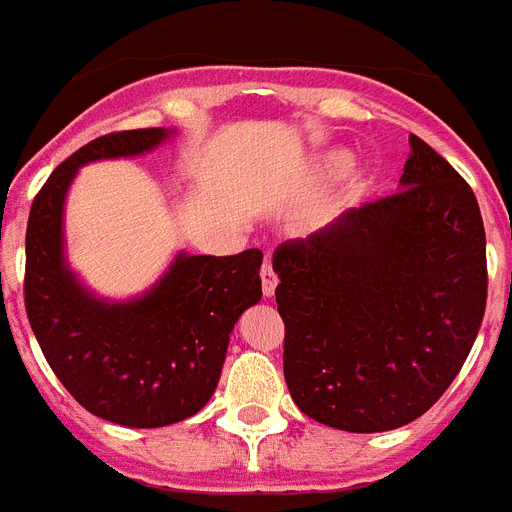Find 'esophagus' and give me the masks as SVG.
Here are the masks:
<instances>
[{
	"label": "esophagus",
	"instance_id": "1",
	"mask_svg": "<svg viewBox=\"0 0 512 512\" xmlns=\"http://www.w3.org/2000/svg\"><path fill=\"white\" fill-rule=\"evenodd\" d=\"M275 288H277V275L275 269H272V261H264V267H261V293L267 298L275 296Z\"/></svg>",
	"mask_w": 512,
	"mask_h": 512
}]
</instances>
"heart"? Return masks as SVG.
<instances>
[{
  "mask_svg": "<svg viewBox=\"0 0 512 512\" xmlns=\"http://www.w3.org/2000/svg\"><path fill=\"white\" fill-rule=\"evenodd\" d=\"M351 166V155L343 153V150H335V153H327L325 158H322L320 163V171L322 174H327V177H341V174H346ZM367 182L362 179L359 182V187H365Z\"/></svg>",
  "mask_w": 512,
  "mask_h": 512,
  "instance_id": "heart-1",
  "label": "heart"
}]
</instances>
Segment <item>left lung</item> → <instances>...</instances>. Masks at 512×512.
Returning a JSON list of instances; mask_svg holds the SVG:
<instances>
[{
  "label": "left lung",
  "mask_w": 512,
  "mask_h": 512,
  "mask_svg": "<svg viewBox=\"0 0 512 512\" xmlns=\"http://www.w3.org/2000/svg\"><path fill=\"white\" fill-rule=\"evenodd\" d=\"M272 267L290 396L338 431H391L431 410L484 320L478 200L415 134L402 190L285 240Z\"/></svg>",
  "instance_id": "left-lung-1"
}]
</instances>
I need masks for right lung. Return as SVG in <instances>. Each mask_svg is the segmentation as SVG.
<instances>
[{
    "mask_svg": "<svg viewBox=\"0 0 512 512\" xmlns=\"http://www.w3.org/2000/svg\"><path fill=\"white\" fill-rule=\"evenodd\" d=\"M166 129L102 134L57 166L36 192L26 230L23 298L57 380L92 415L161 428L206 407L237 317L261 298V251L187 256L129 304L89 296L63 259V203L79 166L153 150Z\"/></svg>",
    "mask_w": 512,
    "mask_h": 512,
    "instance_id": "obj_1",
    "label": "right lung"
}]
</instances>
